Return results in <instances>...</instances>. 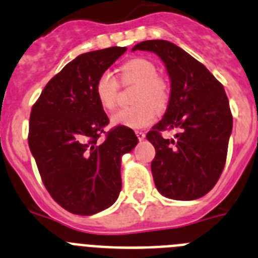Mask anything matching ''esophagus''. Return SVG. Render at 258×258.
I'll return each instance as SVG.
<instances>
[{
  "instance_id": "obj_1",
  "label": "esophagus",
  "mask_w": 258,
  "mask_h": 258,
  "mask_svg": "<svg viewBox=\"0 0 258 258\" xmlns=\"http://www.w3.org/2000/svg\"><path fill=\"white\" fill-rule=\"evenodd\" d=\"M136 134H137V137H138V140H140V141L145 140L146 134L143 133V132H141V131H137V132H136Z\"/></svg>"
}]
</instances>
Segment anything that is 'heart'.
<instances>
[{
  "label": "heart",
  "instance_id": "b5f03b06",
  "mask_svg": "<svg viewBox=\"0 0 258 258\" xmlns=\"http://www.w3.org/2000/svg\"><path fill=\"white\" fill-rule=\"evenodd\" d=\"M122 84H137L138 88L134 95L136 106L120 109L112 116L115 125H124L133 129H141L151 125L155 121L156 112L166 107L169 101V86L165 80L157 75L156 66L145 58H133L120 68ZM117 79L109 71H106L98 77L95 84V94L98 102L107 111L116 107L118 94ZM152 105L154 106L152 107Z\"/></svg>",
  "mask_w": 258,
  "mask_h": 258
}]
</instances>
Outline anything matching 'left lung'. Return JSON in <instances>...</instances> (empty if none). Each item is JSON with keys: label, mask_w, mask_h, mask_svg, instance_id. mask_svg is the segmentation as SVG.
<instances>
[{"label": "left lung", "mask_w": 258, "mask_h": 258, "mask_svg": "<svg viewBox=\"0 0 258 258\" xmlns=\"http://www.w3.org/2000/svg\"><path fill=\"white\" fill-rule=\"evenodd\" d=\"M134 50L160 56L170 79L165 115L146 136L156 151L155 186L169 199H199L217 183L226 163L232 115L225 89L206 66L169 41H143ZM172 128L179 129L176 140H165L161 132Z\"/></svg>", "instance_id": "1"}]
</instances>
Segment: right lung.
<instances>
[{
  "label": "right lung",
  "instance_id": "add662e5",
  "mask_svg": "<svg viewBox=\"0 0 258 258\" xmlns=\"http://www.w3.org/2000/svg\"><path fill=\"white\" fill-rule=\"evenodd\" d=\"M125 51L113 46L81 54L50 80L32 107L28 145L41 179L74 214L92 216L117 200L121 156L138 143L124 125L104 131L109 120L95 94L98 77Z\"/></svg>",
  "mask_w": 258,
  "mask_h": 258
}]
</instances>
